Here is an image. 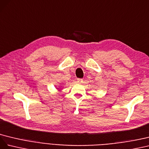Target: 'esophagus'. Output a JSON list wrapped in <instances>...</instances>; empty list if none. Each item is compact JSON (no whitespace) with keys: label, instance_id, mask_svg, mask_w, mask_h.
Masks as SVG:
<instances>
[{"label":"esophagus","instance_id":"esophagus-1","mask_svg":"<svg viewBox=\"0 0 149 149\" xmlns=\"http://www.w3.org/2000/svg\"><path fill=\"white\" fill-rule=\"evenodd\" d=\"M77 82H79V83L83 82V79H77Z\"/></svg>","mask_w":149,"mask_h":149}]
</instances>
